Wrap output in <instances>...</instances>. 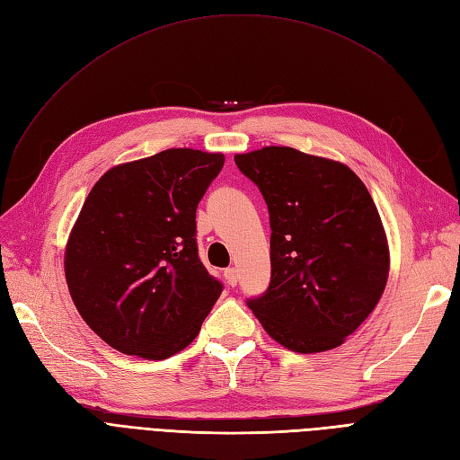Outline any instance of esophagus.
<instances>
[{
	"mask_svg": "<svg viewBox=\"0 0 460 460\" xmlns=\"http://www.w3.org/2000/svg\"><path fill=\"white\" fill-rule=\"evenodd\" d=\"M225 278H226V282L234 288L235 284H238V269H235V267H228L226 270H225Z\"/></svg>",
	"mask_w": 460,
	"mask_h": 460,
	"instance_id": "esophagus-1",
	"label": "esophagus"
}]
</instances>
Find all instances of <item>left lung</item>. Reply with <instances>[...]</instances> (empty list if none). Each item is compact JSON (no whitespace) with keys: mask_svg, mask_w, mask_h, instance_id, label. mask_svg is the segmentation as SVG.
<instances>
[{"mask_svg":"<svg viewBox=\"0 0 460 460\" xmlns=\"http://www.w3.org/2000/svg\"><path fill=\"white\" fill-rule=\"evenodd\" d=\"M270 217V284L247 307L297 353L343 343L380 301L389 252L367 186L341 163L294 147L234 157Z\"/></svg>","mask_w":460,"mask_h":460,"instance_id":"8db88e82","label":"left lung"}]
</instances>
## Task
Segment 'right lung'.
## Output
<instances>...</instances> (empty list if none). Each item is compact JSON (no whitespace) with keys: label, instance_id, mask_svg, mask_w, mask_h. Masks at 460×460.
<instances>
[{"label":"right lung","instance_id":"add662e5","mask_svg":"<svg viewBox=\"0 0 460 460\" xmlns=\"http://www.w3.org/2000/svg\"><path fill=\"white\" fill-rule=\"evenodd\" d=\"M225 155L166 149L97 180L66 243L80 316L124 355L161 360L196 340L222 291L198 253L196 211Z\"/></svg>","mask_w":460,"mask_h":460}]
</instances>
